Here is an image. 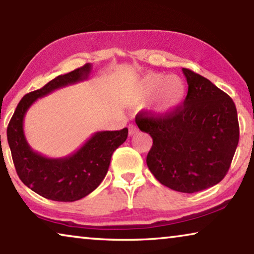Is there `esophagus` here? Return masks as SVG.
I'll return each instance as SVG.
<instances>
[{
  "label": "esophagus",
  "mask_w": 254,
  "mask_h": 254,
  "mask_svg": "<svg viewBox=\"0 0 254 254\" xmlns=\"http://www.w3.org/2000/svg\"><path fill=\"white\" fill-rule=\"evenodd\" d=\"M138 132V129L137 127L134 124H130L129 125V134L130 136H133V134H136Z\"/></svg>",
  "instance_id": "obj_1"
}]
</instances>
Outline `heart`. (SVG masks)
I'll use <instances>...</instances> for the list:
<instances>
[{"mask_svg": "<svg viewBox=\"0 0 254 254\" xmlns=\"http://www.w3.org/2000/svg\"><path fill=\"white\" fill-rule=\"evenodd\" d=\"M187 94L185 81L178 76L148 73L140 76L127 94L130 104H139L154 99V109L160 115H170L184 103Z\"/></svg>", "mask_w": 254, "mask_h": 254, "instance_id": "b5f03b06", "label": "heart"}]
</instances>
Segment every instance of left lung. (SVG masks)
<instances>
[{
	"mask_svg": "<svg viewBox=\"0 0 254 254\" xmlns=\"http://www.w3.org/2000/svg\"><path fill=\"white\" fill-rule=\"evenodd\" d=\"M188 83L185 102L164 116L137 115L153 139L148 170L161 185L181 192L201 191L223 180L239 140L237 109L211 81L182 68Z\"/></svg>",
	"mask_w": 254,
	"mask_h": 254,
	"instance_id": "1",
	"label": "left lung"
}]
</instances>
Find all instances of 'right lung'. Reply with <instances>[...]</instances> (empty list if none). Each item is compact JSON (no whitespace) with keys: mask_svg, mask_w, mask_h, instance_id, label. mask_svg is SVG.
Instances as JSON below:
<instances>
[{"mask_svg":"<svg viewBox=\"0 0 254 254\" xmlns=\"http://www.w3.org/2000/svg\"><path fill=\"white\" fill-rule=\"evenodd\" d=\"M90 70L92 65L86 64L26 94L19 101L6 129L17 175L26 187L49 200L74 202L95 190L106 177L114 151L127 138V127L120 131H99L65 158L44 157L26 141L23 122L32 103L56 89L88 79Z\"/></svg>","mask_w":254,"mask_h":254,"instance_id":"obj_1","label":"right lung"}]
</instances>
